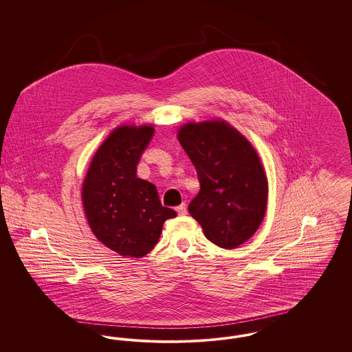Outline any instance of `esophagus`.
Returning <instances> with one entry per match:
<instances>
[{"instance_id":"34e87169","label":"esophagus","mask_w":352,"mask_h":352,"mask_svg":"<svg viewBox=\"0 0 352 352\" xmlns=\"http://www.w3.org/2000/svg\"><path fill=\"white\" fill-rule=\"evenodd\" d=\"M175 211L178 212V215H186V212H187V211H186V204L182 203L181 206H178V207L175 208Z\"/></svg>"}]
</instances>
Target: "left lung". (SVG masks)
I'll use <instances>...</instances> for the list:
<instances>
[{"instance_id":"1","label":"left lung","mask_w":352,"mask_h":352,"mask_svg":"<svg viewBox=\"0 0 352 352\" xmlns=\"http://www.w3.org/2000/svg\"><path fill=\"white\" fill-rule=\"evenodd\" d=\"M177 135L201 184L190 215L211 243L237 248L258 230L267 211L268 178L258 153L223 118L188 121Z\"/></svg>"}]
</instances>
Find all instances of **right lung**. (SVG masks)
<instances>
[{
  "instance_id": "right-lung-1",
  "label": "right lung",
  "mask_w": 352,
  "mask_h": 352,
  "mask_svg": "<svg viewBox=\"0 0 352 352\" xmlns=\"http://www.w3.org/2000/svg\"><path fill=\"white\" fill-rule=\"evenodd\" d=\"M153 125H120L94 154L82 184L84 214L92 234L124 257L141 258L157 244L164 223L177 217L158 199L154 184L135 175Z\"/></svg>"
}]
</instances>
